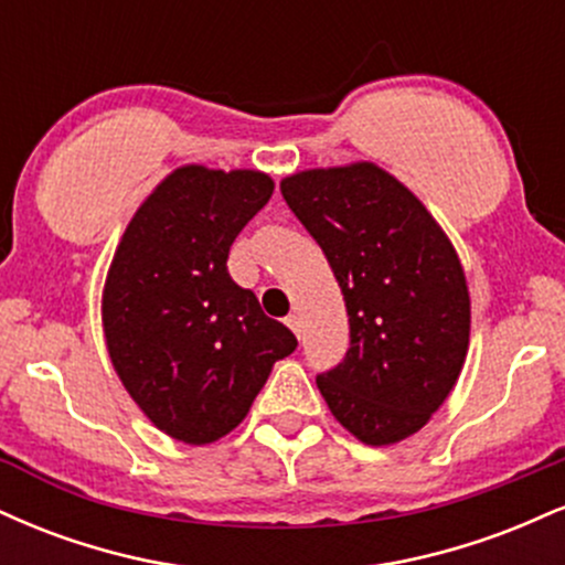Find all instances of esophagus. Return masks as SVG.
Returning <instances> with one entry per match:
<instances>
[{"label": "esophagus", "mask_w": 565, "mask_h": 565, "mask_svg": "<svg viewBox=\"0 0 565 565\" xmlns=\"http://www.w3.org/2000/svg\"><path fill=\"white\" fill-rule=\"evenodd\" d=\"M287 327H289L291 332H295L297 337H300V332H302V321H300V316H297V313H289V316H287Z\"/></svg>", "instance_id": "esophagus-1"}]
</instances>
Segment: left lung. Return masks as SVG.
<instances>
[{
	"instance_id": "8db88e82",
	"label": "left lung",
	"mask_w": 565,
	"mask_h": 565,
	"mask_svg": "<svg viewBox=\"0 0 565 565\" xmlns=\"http://www.w3.org/2000/svg\"><path fill=\"white\" fill-rule=\"evenodd\" d=\"M281 196L345 297L350 348L316 377L323 401L369 446L414 436L449 398L470 345L468 281L449 236L372 161L289 174Z\"/></svg>"
}]
</instances>
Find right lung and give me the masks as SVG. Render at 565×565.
<instances>
[{"mask_svg":"<svg viewBox=\"0 0 565 565\" xmlns=\"http://www.w3.org/2000/svg\"><path fill=\"white\" fill-rule=\"evenodd\" d=\"M270 193L265 172L180 167L142 201L108 268L111 364L142 414L183 444L228 436L276 361L297 348L225 265Z\"/></svg>","mask_w":565,"mask_h":565,"instance_id":"1","label":"right lung"}]
</instances>
